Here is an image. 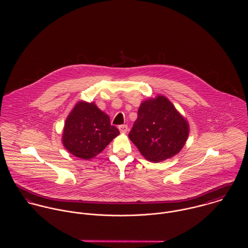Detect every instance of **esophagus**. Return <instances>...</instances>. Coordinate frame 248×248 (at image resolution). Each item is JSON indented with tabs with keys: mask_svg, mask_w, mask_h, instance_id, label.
I'll return each instance as SVG.
<instances>
[{
	"mask_svg": "<svg viewBox=\"0 0 248 248\" xmlns=\"http://www.w3.org/2000/svg\"><path fill=\"white\" fill-rule=\"evenodd\" d=\"M119 131L121 134H126L128 132V126L127 125H120L119 126Z\"/></svg>",
	"mask_w": 248,
	"mask_h": 248,
	"instance_id": "1",
	"label": "esophagus"
}]
</instances>
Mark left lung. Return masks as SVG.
Masks as SVG:
<instances>
[{"instance_id":"8db88e82","label":"left lung","mask_w":248,"mask_h":248,"mask_svg":"<svg viewBox=\"0 0 248 248\" xmlns=\"http://www.w3.org/2000/svg\"><path fill=\"white\" fill-rule=\"evenodd\" d=\"M189 124L163 95L142 102L129 134L142 155L152 162L171 158L183 148Z\"/></svg>"}]
</instances>
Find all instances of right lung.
Here are the masks:
<instances>
[{"label":"right lung","mask_w":248,"mask_h":248,"mask_svg":"<svg viewBox=\"0 0 248 248\" xmlns=\"http://www.w3.org/2000/svg\"><path fill=\"white\" fill-rule=\"evenodd\" d=\"M119 135L109 117L93 103L78 102L66 119L62 142L76 157L91 159Z\"/></svg>","instance_id":"right-lung-1"}]
</instances>
